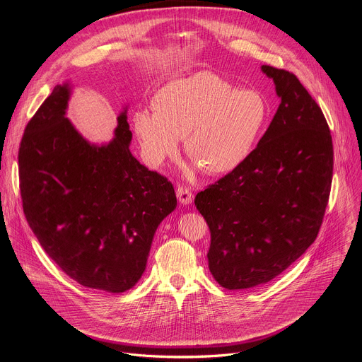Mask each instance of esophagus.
I'll return each mask as SVG.
<instances>
[{
  "instance_id": "obj_1",
  "label": "esophagus",
  "mask_w": 362,
  "mask_h": 362,
  "mask_svg": "<svg viewBox=\"0 0 362 362\" xmlns=\"http://www.w3.org/2000/svg\"><path fill=\"white\" fill-rule=\"evenodd\" d=\"M176 196H177V199L182 204H190L192 200H193V193L187 187H180L179 186L176 189Z\"/></svg>"
}]
</instances>
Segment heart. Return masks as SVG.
I'll return each mask as SVG.
<instances>
[{"label": "heart", "mask_w": 362, "mask_h": 362, "mask_svg": "<svg viewBox=\"0 0 362 362\" xmlns=\"http://www.w3.org/2000/svg\"><path fill=\"white\" fill-rule=\"evenodd\" d=\"M156 110L134 113L133 127L146 163L159 168L177 153L185 139L187 156L209 175L239 168L262 137L269 103L256 90L200 71L175 80L154 97Z\"/></svg>", "instance_id": "obj_1"}]
</instances>
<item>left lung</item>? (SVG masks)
I'll use <instances>...</instances> for the list:
<instances>
[{
	"instance_id": "1",
	"label": "left lung",
	"mask_w": 362,
	"mask_h": 362,
	"mask_svg": "<svg viewBox=\"0 0 362 362\" xmlns=\"http://www.w3.org/2000/svg\"><path fill=\"white\" fill-rule=\"evenodd\" d=\"M261 69L281 98L268 130L239 168L194 197L211 229L209 271L230 291L272 281L314 243L332 182L321 107L295 74Z\"/></svg>"
}]
</instances>
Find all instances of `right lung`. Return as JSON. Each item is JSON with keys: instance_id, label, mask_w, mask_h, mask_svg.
Masks as SVG:
<instances>
[{"instance_id": "add662e5", "label": "right lung", "mask_w": 362, "mask_h": 362, "mask_svg": "<svg viewBox=\"0 0 362 362\" xmlns=\"http://www.w3.org/2000/svg\"><path fill=\"white\" fill-rule=\"evenodd\" d=\"M71 86L57 84L28 122L18 151L27 222L71 279L122 293L141 278L153 236L176 209L173 185L130 153L127 107L106 144L66 117Z\"/></svg>"}]
</instances>
